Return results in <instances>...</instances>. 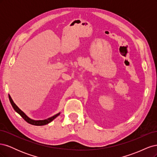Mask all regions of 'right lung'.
Returning <instances> with one entry per match:
<instances>
[{
    "label": "right lung",
    "mask_w": 157,
    "mask_h": 157,
    "mask_svg": "<svg viewBox=\"0 0 157 157\" xmlns=\"http://www.w3.org/2000/svg\"><path fill=\"white\" fill-rule=\"evenodd\" d=\"M8 97H9V99H10V101L11 105H12V107L13 108L14 110H15L19 114V115H20L27 122L29 123V124H31L32 125H35V126H43V125H46L47 124H48V123H50V122H52L54 119H55V118L58 116H59V114H60V113H59L58 114H56V115H55L54 116L52 117H50V118H47V119H45V120H40V121L33 120V119H31V118H30L29 117H28L25 115V114L23 113L21 110V109L16 105L15 103H14L13 101L12 100V98H11V96H10V95H8Z\"/></svg>",
    "instance_id": "1"
}]
</instances>
